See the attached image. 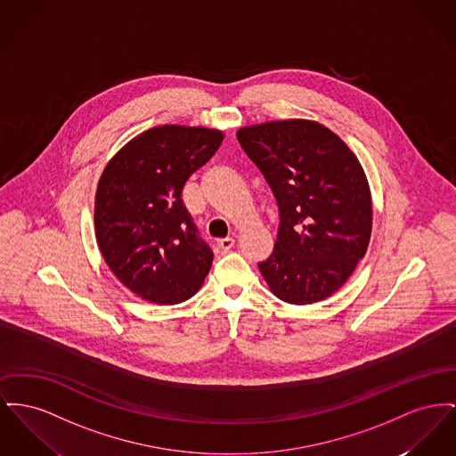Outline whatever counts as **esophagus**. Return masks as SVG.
I'll return each mask as SVG.
<instances>
[{"instance_id":"34e87169","label":"esophagus","mask_w":456,"mask_h":456,"mask_svg":"<svg viewBox=\"0 0 456 456\" xmlns=\"http://www.w3.org/2000/svg\"><path fill=\"white\" fill-rule=\"evenodd\" d=\"M216 246L222 249V251H229L232 246H234V240L232 238H224V240H218Z\"/></svg>"}]
</instances>
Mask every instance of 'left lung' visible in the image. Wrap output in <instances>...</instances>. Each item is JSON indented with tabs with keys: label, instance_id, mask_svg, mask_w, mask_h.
<instances>
[{
	"label": "left lung",
	"instance_id": "left-lung-1",
	"mask_svg": "<svg viewBox=\"0 0 456 456\" xmlns=\"http://www.w3.org/2000/svg\"><path fill=\"white\" fill-rule=\"evenodd\" d=\"M279 205L272 255L258 268L268 288L291 305L336 293L365 256L372 196L348 144L315 120L289 118L238 131Z\"/></svg>",
	"mask_w": 456,
	"mask_h": 456
}]
</instances>
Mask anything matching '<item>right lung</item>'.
I'll use <instances>...</instances> for the list:
<instances>
[{
  "instance_id": "add662e5",
  "label": "right lung",
  "mask_w": 456,
  "mask_h": 456,
  "mask_svg": "<svg viewBox=\"0 0 456 456\" xmlns=\"http://www.w3.org/2000/svg\"><path fill=\"white\" fill-rule=\"evenodd\" d=\"M224 133L165 124L108 161L94 198V232L115 277L159 305L189 299L205 282L214 253L198 236L181 192L215 155Z\"/></svg>"
}]
</instances>
